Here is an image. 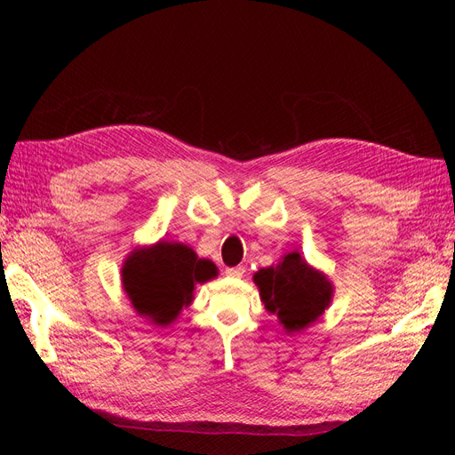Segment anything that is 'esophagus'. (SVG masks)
Segmentation results:
<instances>
[{
  "label": "esophagus",
  "mask_w": 455,
  "mask_h": 455,
  "mask_svg": "<svg viewBox=\"0 0 455 455\" xmlns=\"http://www.w3.org/2000/svg\"><path fill=\"white\" fill-rule=\"evenodd\" d=\"M244 271H246L244 266H235V267H228L226 275H228V277H243Z\"/></svg>",
  "instance_id": "esophagus-1"
}]
</instances>
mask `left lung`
<instances>
[{
  "instance_id": "obj_1",
  "label": "left lung",
  "mask_w": 455,
  "mask_h": 455,
  "mask_svg": "<svg viewBox=\"0 0 455 455\" xmlns=\"http://www.w3.org/2000/svg\"><path fill=\"white\" fill-rule=\"evenodd\" d=\"M254 283L266 309L277 315L286 332H299L313 324L334 294L326 275L313 269L296 251L284 254L277 266L254 273Z\"/></svg>"
}]
</instances>
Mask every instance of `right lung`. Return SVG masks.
<instances>
[{
	"instance_id": "1",
	"label": "right lung",
	"mask_w": 455,
	"mask_h": 455,
	"mask_svg": "<svg viewBox=\"0 0 455 455\" xmlns=\"http://www.w3.org/2000/svg\"><path fill=\"white\" fill-rule=\"evenodd\" d=\"M216 275L211 259L197 258L184 243L169 241L132 251L121 269L123 288L132 307L157 326L171 324L191 304L196 284Z\"/></svg>"
}]
</instances>
